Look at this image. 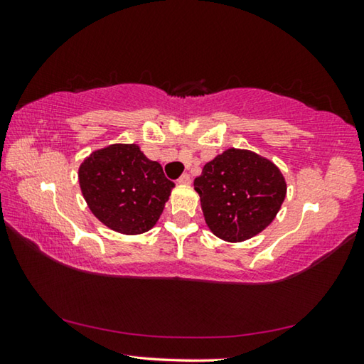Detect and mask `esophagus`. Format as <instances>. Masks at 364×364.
Here are the masks:
<instances>
[{
  "label": "esophagus",
  "mask_w": 364,
  "mask_h": 364,
  "mask_svg": "<svg viewBox=\"0 0 364 364\" xmlns=\"http://www.w3.org/2000/svg\"><path fill=\"white\" fill-rule=\"evenodd\" d=\"M178 183H180V184H189L191 183V176L188 173H183L180 178H178Z\"/></svg>",
  "instance_id": "34e87169"
}]
</instances>
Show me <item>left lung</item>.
I'll use <instances>...</instances> for the list:
<instances>
[{
    "label": "left lung",
    "instance_id": "left-lung-1",
    "mask_svg": "<svg viewBox=\"0 0 364 364\" xmlns=\"http://www.w3.org/2000/svg\"><path fill=\"white\" fill-rule=\"evenodd\" d=\"M194 189L208 228L228 242H241L263 231L286 197L278 167L241 149H228L205 164Z\"/></svg>",
    "mask_w": 364,
    "mask_h": 364
}]
</instances>
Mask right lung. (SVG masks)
<instances>
[{
	"label": "right lung",
	"instance_id": "obj_1",
	"mask_svg": "<svg viewBox=\"0 0 364 364\" xmlns=\"http://www.w3.org/2000/svg\"><path fill=\"white\" fill-rule=\"evenodd\" d=\"M80 188L95 217L122 234L149 231L175 183L136 144H112L83 160Z\"/></svg>",
	"mask_w": 364,
	"mask_h": 364
}]
</instances>
